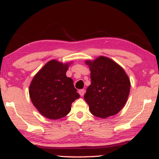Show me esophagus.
Instances as JSON below:
<instances>
[{
    "instance_id": "34e87169",
    "label": "esophagus",
    "mask_w": 159,
    "mask_h": 159,
    "mask_svg": "<svg viewBox=\"0 0 159 159\" xmlns=\"http://www.w3.org/2000/svg\"><path fill=\"white\" fill-rule=\"evenodd\" d=\"M78 93L80 94L81 96H84V94H85V89H80L79 91H78Z\"/></svg>"
}]
</instances>
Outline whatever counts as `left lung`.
Returning <instances> with one entry per match:
<instances>
[{"mask_svg":"<svg viewBox=\"0 0 159 159\" xmlns=\"http://www.w3.org/2000/svg\"><path fill=\"white\" fill-rule=\"evenodd\" d=\"M86 64L91 71V85L86 89L84 100L90 112L100 118L115 115L123 108L129 94L128 75L119 65L105 56Z\"/></svg>","mask_w":159,"mask_h":159,"instance_id":"1","label":"left lung"}]
</instances>
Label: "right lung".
<instances>
[{"label":"right lung","mask_w":159,"mask_h":159,"mask_svg":"<svg viewBox=\"0 0 159 159\" xmlns=\"http://www.w3.org/2000/svg\"><path fill=\"white\" fill-rule=\"evenodd\" d=\"M68 66L69 64L51 60L36 74L30 84L32 103L48 119L65 116L71 110L72 103L80 98L73 79L66 76Z\"/></svg>","instance_id":"1"}]
</instances>
